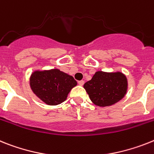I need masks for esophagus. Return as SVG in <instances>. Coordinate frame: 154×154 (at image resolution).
Masks as SVG:
<instances>
[{"label": "esophagus", "mask_w": 154, "mask_h": 154, "mask_svg": "<svg viewBox=\"0 0 154 154\" xmlns=\"http://www.w3.org/2000/svg\"><path fill=\"white\" fill-rule=\"evenodd\" d=\"M84 84H85V81H78V85H81V86H83Z\"/></svg>", "instance_id": "obj_1"}]
</instances>
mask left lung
Here are the masks:
<instances>
[{
	"mask_svg": "<svg viewBox=\"0 0 154 154\" xmlns=\"http://www.w3.org/2000/svg\"><path fill=\"white\" fill-rule=\"evenodd\" d=\"M90 99L99 106H109L123 99L127 92L128 81L121 72L98 71L84 85Z\"/></svg>",
	"mask_w": 154,
	"mask_h": 154,
	"instance_id": "8db88e82",
	"label": "left lung"
}]
</instances>
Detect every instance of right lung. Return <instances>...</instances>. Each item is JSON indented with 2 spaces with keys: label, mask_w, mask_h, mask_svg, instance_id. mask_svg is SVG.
<instances>
[{
  "label": "right lung",
  "mask_w": 154,
  "mask_h": 154,
  "mask_svg": "<svg viewBox=\"0 0 154 154\" xmlns=\"http://www.w3.org/2000/svg\"><path fill=\"white\" fill-rule=\"evenodd\" d=\"M33 93L48 105L63 103L70 90L77 85L72 76L58 69L34 71L29 79Z\"/></svg>",
  "instance_id": "obj_1"
}]
</instances>
